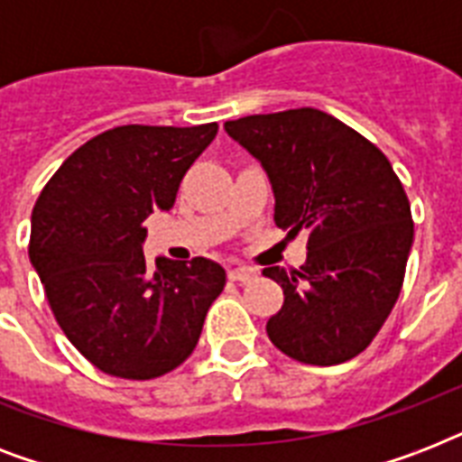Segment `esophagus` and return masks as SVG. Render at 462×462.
Instances as JSON below:
<instances>
[{"instance_id":"1","label":"esophagus","mask_w":462,"mask_h":462,"mask_svg":"<svg viewBox=\"0 0 462 462\" xmlns=\"http://www.w3.org/2000/svg\"><path fill=\"white\" fill-rule=\"evenodd\" d=\"M227 275H230V281H239V282H249L256 278V271L254 268H246V266H235L227 271Z\"/></svg>"}]
</instances>
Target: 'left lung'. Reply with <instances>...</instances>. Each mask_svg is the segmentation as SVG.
<instances>
[{
  "instance_id": "1",
  "label": "left lung",
  "mask_w": 462,
  "mask_h": 462,
  "mask_svg": "<svg viewBox=\"0 0 462 462\" xmlns=\"http://www.w3.org/2000/svg\"><path fill=\"white\" fill-rule=\"evenodd\" d=\"M266 170L273 220L309 232L300 271L263 268L285 302L271 343L304 365L330 366L372 343L401 295L415 225L388 158L362 134L314 107L225 122Z\"/></svg>"
}]
</instances>
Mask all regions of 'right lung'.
Here are the masks:
<instances>
[{
    "mask_svg": "<svg viewBox=\"0 0 462 462\" xmlns=\"http://www.w3.org/2000/svg\"><path fill=\"white\" fill-rule=\"evenodd\" d=\"M217 125L115 126L69 155L40 191L31 256L52 314L100 372L146 381L194 352L225 268L143 256L146 220L170 210Z\"/></svg>",
    "mask_w": 462,
    "mask_h": 462,
    "instance_id": "1",
    "label": "right lung"
}]
</instances>
